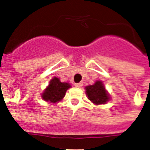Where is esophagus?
<instances>
[{
  "instance_id": "esophagus-1",
  "label": "esophagus",
  "mask_w": 150,
  "mask_h": 150,
  "mask_svg": "<svg viewBox=\"0 0 150 150\" xmlns=\"http://www.w3.org/2000/svg\"><path fill=\"white\" fill-rule=\"evenodd\" d=\"M75 86L77 88H81L83 86V83H75Z\"/></svg>"
}]
</instances>
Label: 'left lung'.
<instances>
[{
	"instance_id": "1",
	"label": "left lung",
	"mask_w": 150,
	"mask_h": 150,
	"mask_svg": "<svg viewBox=\"0 0 150 150\" xmlns=\"http://www.w3.org/2000/svg\"><path fill=\"white\" fill-rule=\"evenodd\" d=\"M85 88L88 98L94 104H105L110 100V97L100 81H97L93 85L87 86Z\"/></svg>"
}]
</instances>
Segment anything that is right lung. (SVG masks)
I'll list each match as a JSON object with an SVG mask.
<instances>
[{
	"label": "right lung",
	"mask_w": 150,
	"mask_h": 150,
	"mask_svg": "<svg viewBox=\"0 0 150 150\" xmlns=\"http://www.w3.org/2000/svg\"><path fill=\"white\" fill-rule=\"evenodd\" d=\"M71 87L67 83H62L59 79L54 77L50 80L48 88L42 94V98L46 101L55 103L64 97L67 90Z\"/></svg>",
	"instance_id": "right-lung-1"
}]
</instances>
